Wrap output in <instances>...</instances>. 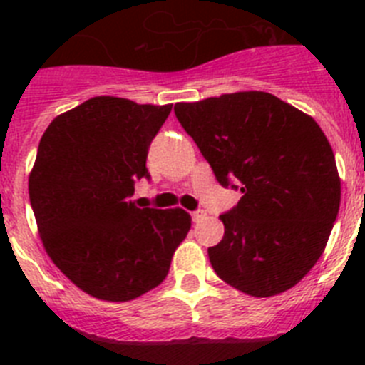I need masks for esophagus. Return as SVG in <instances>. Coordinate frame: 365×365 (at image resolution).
Wrapping results in <instances>:
<instances>
[{"mask_svg":"<svg viewBox=\"0 0 365 365\" xmlns=\"http://www.w3.org/2000/svg\"><path fill=\"white\" fill-rule=\"evenodd\" d=\"M205 215H206L205 210H195V212H193V214H192V219H193V221H195V222H197V221H201V219L205 217Z\"/></svg>","mask_w":365,"mask_h":365,"instance_id":"obj_1","label":"esophagus"}]
</instances>
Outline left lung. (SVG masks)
Masks as SVG:
<instances>
[{"mask_svg":"<svg viewBox=\"0 0 365 365\" xmlns=\"http://www.w3.org/2000/svg\"><path fill=\"white\" fill-rule=\"evenodd\" d=\"M215 179L241 190L219 215L215 274L237 291L269 298L316 265L340 208L333 148L314 118L278 96L243 91L173 108Z\"/></svg>","mask_w":365,"mask_h":365,"instance_id":"left-lung-1","label":"left lung"}]
</instances>
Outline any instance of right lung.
<instances>
[{
  "label": "right lung",
  "instance_id": "add662e5",
  "mask_svg": "<svg viewBox=\"0 0 365 365\" xmlns=\"http://www.w3.org/2000/svg\"><path fill=\"white\" fill-rule=\"evenodd\" d=\"M172 106L95 96L54 118L29 177V197L54 265L87 294L130 302L164 282L192 227L180 208H138L148 150Z\"/></svg>",
  "mask_w": 365,
  "mask_h": 365
}]
</instances>
